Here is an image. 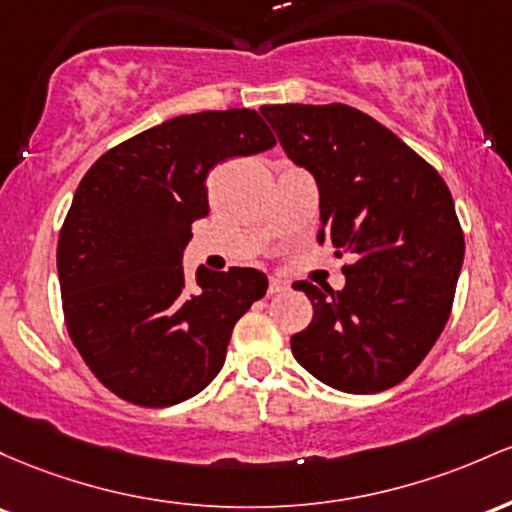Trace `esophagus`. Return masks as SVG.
I'll return each instance as SVG.
<instances>
[{"label": "esophagus", "mask_w": 512, "mask_h": 512, "mask_svg": "<svg viewBox=\"0 0 512 512\" xmlns=\"http://www.w3.org/2000/svg\"><path fill=\"white\" fill-rule=\"evenodd\" d=\"M287 287H290V285H287V280L278 278V275H273L271 283H268V295H280V292H285Z\"/></svg>", "instance_id": "34e87169"}]
</instances>
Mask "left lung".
Returning a JSON list of instances; mask_svg holds the SVG:
<instances>
[{
	"instance_id": "left-lung-1",
	"label": "left lung",
	"mask_w": 512,
	"mask_h": 512,
	"mask_svg": "<svg viewBox=\"0 0 512 512\" xmlns=\"http://www.w3.org/2000/svg\"><path fill=\"white\" fill-rule=\"evenodd\" d=\"M261 113L317 181L319 241L353 258L343 290L292 285L314 307L312 324L290 338L292 355L338 392H384L421 365L450 319L464 261L450 188L392 130L346 103Z\"/></svg>"
}]
</instances>
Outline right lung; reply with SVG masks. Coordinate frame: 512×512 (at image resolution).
Segmentation results:
<instances>
[{
	"mask_svg": "<svg viewBox=\"0 0 512 512\" xmlns=\"http://www.w3.org/2000/svg\"><path fill=\"white\" fill-rule=\"evenodd\" d=\"M273 145L251 108L203 111L120 142L86 171L57 241L62 312L74 348L120 399L162 409L222 370L234 324L268 278L200 266L188 283L183 249L210 210L212 166Z\"/></svg>",
	"mask_w": 512,
	"mask_h": 512,
	"instance_id": "right-lung-1",
	"label": "right lung"
}]
</instances>
